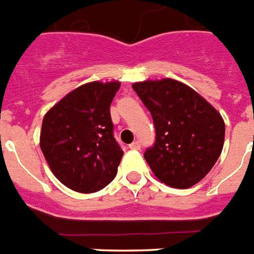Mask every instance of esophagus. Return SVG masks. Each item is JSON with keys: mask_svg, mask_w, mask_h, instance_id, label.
Returning a JSON list of instances; mask_svg holds the SVG:
<instances>
[{"mask_svg": "<svg viewBox=\"0 0 254 254\" xmlns=\"http://www.w3.org/2000/svg\"><path fill=\"white\" fill-rule=\"evenodd\" d=\"M140 145H141V144H140V141H133L132 144H131V145H129V148H131V149H140Z\"/></svg>", "mask_w": 254, "mask_h": 254, "instance_id": "1", "label": "esophagus"}]
</instances>
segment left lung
<instances>
[{
  "mask_svg": "<svg viewBox=\"0 0 254 254\" xmlns=\"http://www.w3.org/2000/svg\"><path fill=\"white\" fill-rule=\"evenodd\" d=\"M152 115L156 141L144 159L160 181L188 189L204 178L224 144L222 115L190 86L172 78L132 85Z\"/></svg>",
  "mask_w": 254,
  "mask_h": 254,
  "instance_id": "left-lung-1",
  "label": "left lung"
}]
</instances>
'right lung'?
<instances>
[{
  "label": "right lung",
  "mask_w": 254,
  "mask_h": 254,
  "mask_svg": "<svg viewBox=\"0 0 254 254\" xmlns=\"http://www.w3.org/2000/svg\"><path fill=\"white\" fill-rule=\"evenodd\" d=\"M119 88V81L81 85L44 115L40 149L55 177L74 191H98L117 176L123 151L110 105Z\"/></svg>",
  "instance_id": "obj_1"
}]
</instances>
